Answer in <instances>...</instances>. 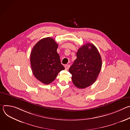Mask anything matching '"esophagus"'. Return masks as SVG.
Returning <instances> with one entry per match:
<instances>
[{"label": "esophagus", "mask_w": 130, "mask_h": 130, "mask_svg": "<svg viewBox=\"0 0 130 130\" xmlns=\"http://www.w3.org/2000/svg\"><path fill=\"white\" fill-rule=\"evenodd\" d=\"M65 69L66 70H68V69H69V67H70V65H65Z\"/></svg>", "instance_id": "esophagus-1"}]
</instances>
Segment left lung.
I'll use <instances>...</instances> for the list:
<instances>
[{"label": "left lung", "instance_id": "left-lung-1", "mask_svg": "<svg viewBox=\"0 0 130 130\" xmlns=\"http://www.w3.org/2000/svg\"><path fill=\"white\" fill-rule=\"evenodd\" d=\"M101 67V55L95 46L90 43L83 45L69 69L73 84L81 89L92 85L97 80Z\"/></svg>", "mask_w": 130, "mask_h": 130}]
</instances>
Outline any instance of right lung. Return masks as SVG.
Here are the masks:
<instances>
[{"label":"right lung","mask_w":130,"mask_h":130,"mask_svg":"<svg viewBox=\"0 0 130 130\" xmlns=\"http://www.w3.org/2000/svg\"><path fill=\"white\" fill-rule=\"evenodd\" d=\"M58 44L51 38H44L37 43L30 53V63L35 77L42 83L49 84L65 69L57 52Z\"/></svg>","instance_id":"1"}]
</instances>
